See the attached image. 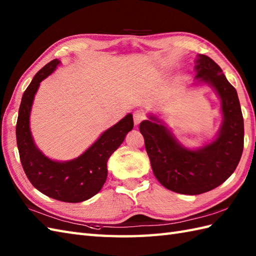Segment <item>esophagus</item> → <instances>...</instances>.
<instances>
[{
	"instance_id": "obj_1",
	"label": "esophagus",
	"mask_w": 256,
	"mask_h": 256,
	"mask_svg": "<svg viewBox=\"0 0 256 256\" xmlns=\"http://www.w3.org/2000/svg\"><path fill=\"white\" fill-rule=\"evenodd\" d=\"M133 118H134V124L138 125L140 122L145 120V113L142 110H138L135 111L133 114Z\"/></svg>"
}]
</instances>
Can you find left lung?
Returning a JSON list of instances; mask_svg holds the SVG:
<instances>
[{
	"instance_id": "1",
	"label": "left lung",
	"mask_w": 256,
	"mask_h": 256,
	"mask_svg": "<svg viewBox=\"0 0 256 256\" xmlns=\"http://www.w3.org/2000/svg\"><path fill=\"white\" fill-rule=\"evenodd\" d=\"M194 69L198 82L212 86L220 98L224 121L216 140L200 148L189 150L155 116L140 124L157 180L172 192L184 194H204L224 182L236 170L244 144L243 116L234 86L208 56L199 55Z\"/></svg>"
}]
</instances>
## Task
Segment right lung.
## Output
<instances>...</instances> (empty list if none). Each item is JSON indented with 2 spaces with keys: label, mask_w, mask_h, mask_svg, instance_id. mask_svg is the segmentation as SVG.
<instances>
[{
  "label": "right lung",
  "mask_w": 256,
  "mask_h": 256,
  "mask_svg": "<svg viewBox=\"0 0 256 256\" xmlns=\"http://www.w3.org/2000/svg\"><path fill=\"white\" fill-rule=\"evenodd\" d=\"M60 62L54 59L38 72L22 96L16 142L20 158L32 186L48 197L64 202H81L100 192L108 176L106 162L133 128L131 113L125 116L100 138L84 154L72 160L57 162L48 158L38 150L30 128L32 101L42 80L54 72Z\"/></svg>",
  "instance_id": "add662e5"
}]
</instances>
